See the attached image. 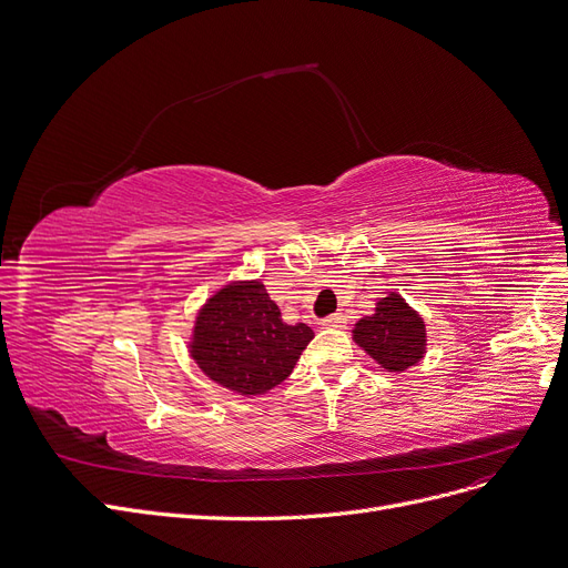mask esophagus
<instances>
[{"label": "esophagus", "mask_w": 568, "mask_h": 568, "mask_svg": "<svg viewBox=\"0 0 568 568\" xmlns=\"http://www.w3.org/2000/svg\"><path fill=\"white\" fill-rule=\"evenodd\" d=\"M323 327L342 329V327H346V316H344V313H332V316H327V318L323 321Z\"/></svg>", "instance_id": "1"}]
</instances>
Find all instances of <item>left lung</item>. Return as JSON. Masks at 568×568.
I'll list each match as a JSON object with an SVG mask.
<instances>
[{
	"label": "left lung",
	"instance_id": "1",
	"mask_svg": "<svg viewBox=\"0 0 568 568\" xmlns=\"http://www.w3.org/2000/svg\"><path fill=\"white\" fill-rule=\"evenodd\" d=\"M353 342L386 372L400 374L426 355V325L397 292L376 302L372 316L353 327Z\"/></svg>",
	"mask_w": 568,
	"mask_h": 568
}]
</instances>
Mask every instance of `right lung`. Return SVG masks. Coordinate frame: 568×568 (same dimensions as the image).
I'll use <instances>...</instances> for the list:
<instances>
[{
	"label": "right lung",
	"instance_id": "right-lung-1",
	"mask_svg": "<svg viewBox=\"0 0 568 568\" xmlns=\"http://www.w3.org/2000/svg\"><path fill=\"white\" fill-rule=\"evenodd\" d=\"M311 339L308 325L283 323L262 281H234L199 308L189 355L207 379L250 397L285 382Z\"/></svg>",
	"mask_w": 568,
	"mask_h": 568
}]
</instances>
